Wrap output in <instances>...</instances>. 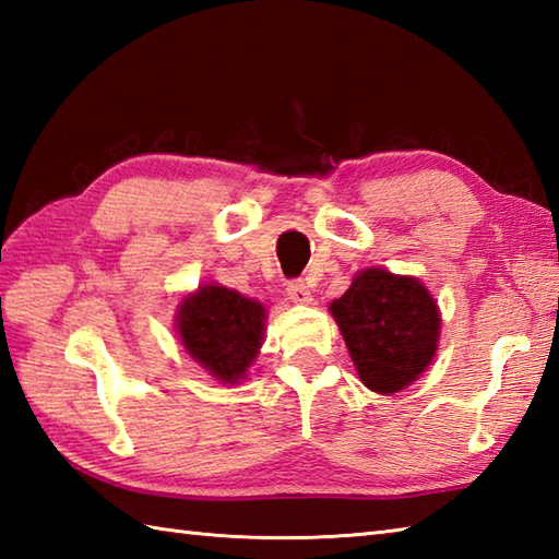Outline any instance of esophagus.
<instances>
[{
    "instance_id": "obj_1",
    "label": "esophagus",
    "mask_w": 559,
    "mask_h": 559,
    "mask_svg": "<svg viewBox=\"0 0 559 559\" xmlns=\"http://www.w3.org/2000/svg\"><path fill=\"white\" fill-rule=\"evenodd\" d=\"M286 293H288L290 302H295V305H310L312 302V293H310V288L305 286L302 281H290Z\"/></svg>"
}]
</instances>
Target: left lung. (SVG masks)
Instances as JSON below:
<instances>
[{
  "instance_id": "8db88e82",
  "label": "left lung",
  "mask_w": 559,
  "mask_h": 559,
  "mask_svg": "<svg viewBox=\"0 0 559 559\" xmlns=\"http://www.w3.org/2000/svg\"><path fill=\"white\" fill-rule=\"evenodd\" d=\"M360 382L377 394H396L432 362L439 307L423 283L386 269H365L329 305Z\"/></svg>"
}]
</instances>
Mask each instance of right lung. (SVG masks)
<instances>
[{"mask_svg": "<svg viewBox=\"0 0 559 559\" xmlns=\"http://www.w3.org/2000/svg\"><path fill=\"white\" fill-rule=\"evenodd\" d=\"M264 305L218 283L189 293L177 310V334L185 350L216 377L237 384L257 360L264 341Z\"/></svg>", "mask_w": 559, "mask_h": 559, "instance_id": "add662e5", "label": "right lung"}]
</instances>
